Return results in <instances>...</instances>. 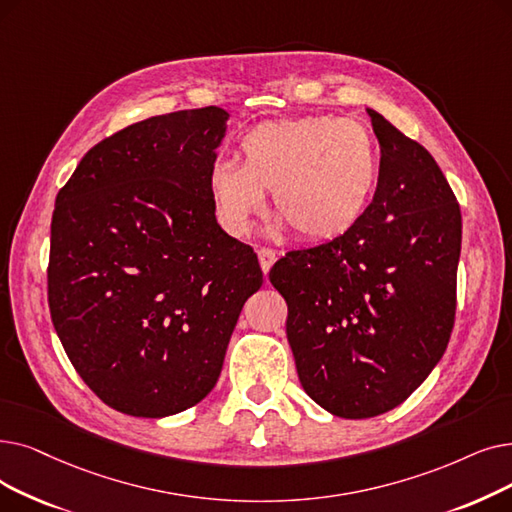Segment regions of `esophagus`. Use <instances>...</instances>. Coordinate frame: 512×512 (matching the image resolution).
Here are the masks:
<instances>
[{
	"mask_svg": "<svg viewBox=\"0 0 512 512\" xmlns=\"http://www.w3.org/2000/svg\"><path fill=\"white\" fill-rule=\"evenodd\" d=\"M257 257H259V265H261L263 274L268 276V272L272 270V265H274V261H276V253H274L272 249L261 247V249H257Z\"/></svg>",
	"mask_w": 512,
	"mask_h": 512,
	"instance_id": "obj_1",
	"label": "esophagus"
}]
</instances>
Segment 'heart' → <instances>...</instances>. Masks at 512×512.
<instances>
[{
    "label": "heart",
    "mask_w": 512,
    "mask_h": 512,
    "mask_svg": "<svg viewBox=\"0 0 512 512\" xmlns=\"http://www.w3.org/2000/svg\"><path fill=\"white\" fill-rule=\"evenodd\" d=\"M376 184L372 133L337 117L261 123L240 140V163L219 161L209 173L221 224L236 236L263 213L265 190H274L276 230L288 224L307 240L343 236L368 211Z\"/></svg>",
    "instance_id": "1"
}]
</instances>
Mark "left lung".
<instances>
[{"instance_id": "1", "label": "left lung", "mask_w": 512, "mask_h": 512, "mask_svg": "<svg viewBox=\"0 0 512 512\" xmlns=\"http://www.w3.org/2000/svg\"><path fill=\"white\" fill-rule=\"evenodd\" d=\"M379 184L343 236L291 251L270 282L305 393L341 418L399 406L448 347L462 217L435 159L372 108Z\"/></svg>"}]
</instances>
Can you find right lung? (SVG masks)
Returning <instances> with one entry per match:
<instances>
[{"label":"right lung","mask_w":512,"mask_h":512,"mask_svg":"<svg viewBox=\"0 0 512 512\" xmlns=\"http://www.w3.org/2000/svg\"><path fill=\"white\" fill-rule=\"evenodd\" d=\"M228 119L205 106L133 123L87 152L56 196L52 322L85 385L123 414L163 418L205 399L263 284L209 192Z\"/></svg>","instance_id":"1"}]
</instances>
